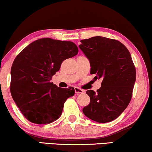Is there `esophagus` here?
Here are the masks:
<instances>
[{"instance_id": "34e87169", "label": "esophagus", "mask_w": 152, "mask_h": 152, "mask_svg": "<svg viewBox=\"0 0 152 152\" xmlns=\"http://www.w3.org/2000/svg\"><path fill=\"white\" fill-rule=\"evenodd\" d=\"M75 93H77V95L81 94V93H84V90L78 88V87H75Z\"/></svg>"}]
</instances>
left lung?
<instances>
[{"mask_svg":"<svg viewBox=\"0 0 152 152\" xmlns=\"http://www.w3.org/2000/svg\"><path fill=\"white\" fill-rule=\"evenodd\" d=\"M79 45L91 65V73L102 79L100 88L86 91L91 102L83 113L93 121H113L129 104L136 78V68L128 49L114 39L93 37Z\"/></svg>","mask_w":152,"mask_h":152,"instance_id":"1","label":"left lung"}]
</instances>
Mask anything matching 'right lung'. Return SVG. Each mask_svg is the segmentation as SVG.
I'll use <instances>...</instances> for the list:
<instances>
[{"mask_svg": "<svg viewBox=\"0 0 152 152\" xmlns=\"http://www.w3.org/2000/svg\"><path fill=\"white\" fill-rule=\"evenodd\" d=\"M71 41L43 38L31 43L15 58L11 68L10 91L29 121L50 123L61 116L64 104L73 96V87L62 88L50 82L62 61L77 55Z\"/></svg>", "mask_w": 152, "mask_h": 152, "instance_id": "add662e5", "label": "right lung"}]
</instances>
